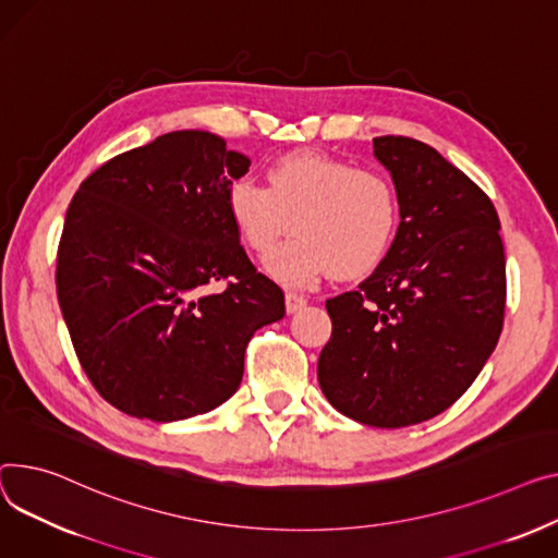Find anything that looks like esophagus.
<instances>
[{
	"instance_id": "obj_1",
	"label": "esophagus",
	"mask_w": 558,
	"mask_h": 558,
	"mask_svg": "<svg viewBox=\"0 0 558 558\" xmlns=\"http://www.w3.org/2000/svg\"><path fill=\"white\" fill-rule=\"evenodd\" d=\"M307 305V299L301 293H293V291H287L284 293V307H287V314H295L299 310H303Z\"/></svg>"
}]
</instances>
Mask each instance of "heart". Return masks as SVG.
<instances>
[{
	"label": "heart",
	"instance_id": "b5f03b06",
	"mask_svg": "<svg viewBox=\"0 0 558 558\" xmlns=\"http://www.w3.org/2000/svg\"><path fill=\"white\" fill-rule=\"evenodd\" d=\"M227 208L242 242L269 253L289 231L295 233L267 257L271 278L307 287L331 271L356 278L381 265L395 244L401 204L395 183L377 170L299 150L267 168V189L235 179Z\"/></svg>",
	"mask_w": 558,
	"mask_h": 558
}]
</instances>
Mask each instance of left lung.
Masks as SVG:
<instances>
[{"label": "left lung", "mask_w": 558, "mask_h": 558, "mask_svg": "<svg viewBox=\"0 0 558 558\" xmlns=\"http://www.w3.org/2000/svg\"><path fill=\"white\" fill-rule=\"evenodd\" d=\"M373 145L399 195V231L373 276L325 303L318 384L345 417L401 428L447 411L496 350L505 248L492 199L435 147L408 136Z\"/></svg>", "instance_id": "8db88e82"}]
</instances>
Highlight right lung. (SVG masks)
Here are the masks:
<instances>
[{
    "instance_id": "right-lung-1",
    "label": "right lung",
    "mask_w": 558,
    "mask_h": 558,
    "mask_svg": "<svg viewBox=\"0 0 558 558\" xmlns=\"http://www.w3.org/2000/svg\"><path fill=\"white\" fill-rule=\"evenodd\" d=\"M248 166L221 136L177 130L107 161L71 199L58 303L85 375L121 413L168 424L213 411L240 388L253 331L284 316L227 208Z\"/></svg>"
}]
</instances>
